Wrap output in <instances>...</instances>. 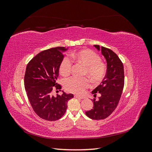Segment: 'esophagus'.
Listing matches in <instances>:
<instances>
[{
	"label": "esophagus",
	"instance_id": "obj_1",
	"mask_svg": "<svg viewBox=\"0 0 152 152\" xmlns=\"http://www.w3.org/2000/svg\"><path fill=\"white\" fill-rule=\"evenodd\" d=\"M74 97L75 98H79V99H84V97H81V96H78V95H75Z\"/></svg>",
	"mask_w": 152,
	"mask_h": 152
}]
</instances>
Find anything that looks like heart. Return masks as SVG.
Masks as SVG:
<instances>
[{
    "label": "heart",
    "mask_w": 152,
    "mask_h": 152,
    "mask_svg": "<svg viewBox=\"0 0 152 152\" xmlns=\"http://www.w3.org/2000/svg\"><path fill=\"white\" fill-rule=\"evenodd\" d=\"M72 56L77 59L86 66L84 75H87L94 82L102 80L107 72V67L101 61L99 55L91 49H82L77 53H72ZM72 61L71 59L65 56L59 64V71L61 75L66 77L70 75L72 70ZM89 80L87 78H78L72 77L66 79L64 82L65 89L70 93L82 94L89 87Z\"/></svg>",
    "instance_id": "obj_1"
}]
</instances>
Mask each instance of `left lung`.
<instances>
[{"label":"left lung","instance_id":"left-lung-1","mask_svg":"<svg viewBox=\"0 0 152 152\" xmlns=\"http://www.w3.org/2000/svg\"><path fill=\"white\" fill-rule=\"evenodd\" d=\"M94 46L102 54L107 63V73L102 82L92 93L101 94L99 99H93V108L86 112V115L93 120H102L108 117L116 108L121 99L124 86L123 63L117 55L111 49L99 45Z\"/></svg>","mask_w":152,"mask_h":152}]
</instances>
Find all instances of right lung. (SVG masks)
Listing matches in <instances>:
<instances>
[{"label":"right lung","mask_w":152,"mask_h":152,"mask_svg":"<svg viewBox=\"0 0 152 152\" xmlns=\"http://www.w3.org/2000/svg\"><path fill=\"white\" fill-rule=\"evenodd\" d=\"M65 47L49 49L32 58L26 68L24 84L27 96L35 113L41 118L54 121L65 114L68 102L73 98L72 94L52 95L54 89H61L56 80L59 66L64 58Z\"/></svg>","instance_id":"add662e5"}]
</instances>
